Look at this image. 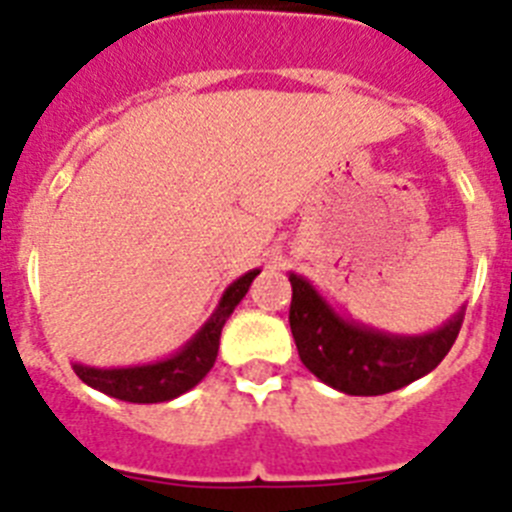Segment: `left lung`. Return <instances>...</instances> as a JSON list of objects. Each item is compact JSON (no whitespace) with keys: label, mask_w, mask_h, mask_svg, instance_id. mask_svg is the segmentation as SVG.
<instances>
[{"label":"left lung","mask_w":512,"mask_h":512,"mask_svg":"<svg viewBox=\"0 0 512 512\" xmlns=\"http://www.w3.org/2000/svg\"><path fill=\"white\" fill-rule=\"evenodd\" d=\"M289 328L302 364L320 382L346 395H387L433 372L454 346L464 305L441 328L400 336L343 318L305 277L289 271Z\"/></svg>","instance_id":"1"}]
</instances>
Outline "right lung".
Segmentation results:
<instances>
[{"label":"right lung","mask_w":512,"mask_h":512,"mask_svg":"<svg viewBox=\"0 0 512 512\" xmlns=\"http://www.w3.org/2000/svg\"><path fill=\"white\" fill-rule=\"evenodd\" d=\"M259 271L261 269L248 271V274L235 279L233 284H228V289L223 292V297L217 302L215 312L207 318V323L176 354L166 356L161 361H151V364L110 366V369L74 364L76 377L84 384H89L92 390L117 397V400L138 402V405L169 402L174 397L184 395L192 387H197L212 369L217 359V348H220V333H223L225 320L238 307V302L246 297L248 287H251Z\"/></svg>","instance_id":"obj_1"}]
</instances>
